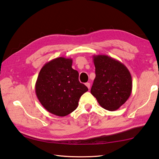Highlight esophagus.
<instances>
[{"instance_id": "obj_1", "label": "esophagus", "mask_w": 159, "mask_h": 159, "mask_svg": "<svg viewBox=\"0 0 159 159\" xmlns=\"http://www.w3.org/2000/svg\"><path fill=\"white\" fill-rule=\"evenodd\" d=\"M86 86L88 87V89H90V83H89V82H87V83H86Z\"/></svg>"}]
</instances>
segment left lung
I'll return each instance as SVG.
<instances>
[{
    "mask_svg": "<svg viewBox=\"0 0 159 159\" xmlns=\"http://www.w3.org/2000/svg\"><path fill=\"white\" fill-rule=\"evenodd\" d=\"M95 78L90 93L102 108L119 109L130 96L132 77L124 64L106 55L93 56Z\"/></svg>",
    "mask_w": 159,
    "mask_h": 159,
    "instance_id": "obj_1",
    "label": "left lung"
}]
</instances>
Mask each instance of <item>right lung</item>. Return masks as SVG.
<instances>
[{
    "label": "right lung",
    "instance_id": "right-lung-1",
    "mask_svg": "<svg viewBox=\"0 0 159 159\" xmlns=\"http://www.w3.org/2000/svg\"><path fill=\"white\" fill-rule=\"evenodd\" d=\"M70 58L60 57L42 68L35 90L39 102L51 114L66 116L77 108L80 98L89 89L80 82L79 73Z\"/></svg>",
    "mask_w": 159,
    "mask_h": 159
}]
</instances>
